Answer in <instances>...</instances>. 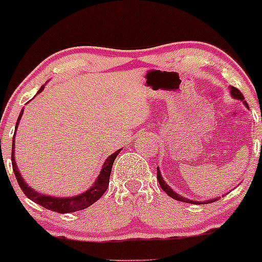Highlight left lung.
<instances>
[{"label":"left lung","instance_id":"obj_1","mask_svg":"<svg viewBox=\"0 0 262 262\" xmlns=\"http://www.w3.org/2000/svg\"><path fill=\"white\" fill-rule=\"evenodd\" d=\"M229 94H231V96L233 97V99L239 100V101L244 102V105L246 107H248L247 102L245 101L244 95L239 92V90H237L236 87L231 86V89H229ZM261 121H262V119H261ZM157 180H158V182H160L161 189H162L163 191H165L166 194L168 195V196H171L172 199H175V200H179V202H184V203H189V204H198V205H199V204H210V203L216 202V200L219 199V198H213V199L204 200V202H196V200H190V199H187V198L181 196L180 194H178L176 191H173V189H171V186H168V185L166 184V181L163 180V178L161 176V171H160V168H158V167H157Z\"/></svg>","mask_w":262,"mask_h":262}]
</instances>
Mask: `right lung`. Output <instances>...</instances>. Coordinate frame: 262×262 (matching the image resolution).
Returning <instances> with one entry per match:
<instances>
[{"label": "right lung", "instance_id": "right-lung-1", "mask_svg": "<svg viewBox=\"0 0 262 262\" xmlns=\"http://www.w3.org/2000/svg\"><path fill=\"white\" fill-rule=\"evenodd\" d=\"M46 86V84H44ZM44 86H41L39 89V91L36 92V95L40 94L44 90ZM24 114V109L20 112V115H18L16 126H15V130L17 129L18 123L21 120V116ZM120 152V149H118L116 152L110 155L109 157L105 160L104 165H102L101 171H100V175L97 176V179L95 180L94 185L91 187L86 190V191L81 192V194L75 195V196H66V198H57L52 196V195H46L43 192L35 191L33 187L29 186L26 184L25 180L21 176V172L18 171L16 161H15V136L12 138V153H11V162H12V168H14V173L16 176V180L20 185L21 190L24 191V194L29 198L30 200H33L36 204L41 205V207L47 208V209L53 210V212L57 213H72V212H78V210L86 209L90 205L94 204L95 202L100 199L102 196L105 191H106L107 186H109V179L110 173H112L113 163H114L116 156Z\"/></svg>", "mask_w": 262, "mask_h": 262}]
</instances>
